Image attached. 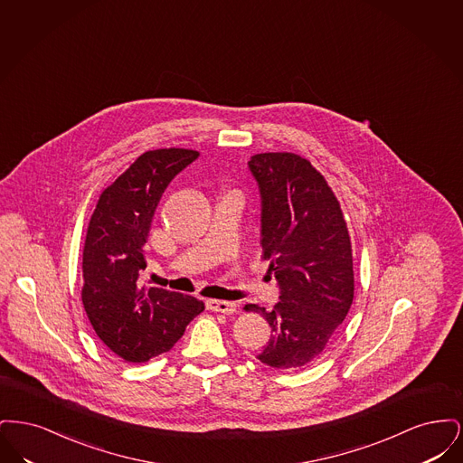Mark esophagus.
<instances>
[{"label":"esophagus","instance_id":"esophagus-1","mask_svg":"<svg viewBox=\"0 0 463 463\" xmlns=\"http://www.w3.org/2000/svg\"><path fill=\"white\" fill-rule=\"evenodd\" d=\"M206 307L210 308V310H213V312L227 314V316H231V314L236 312V304L225 302V300H208V302H206Z\"/></svg>","mask_w":463,"mask_h":463}]
</instances>
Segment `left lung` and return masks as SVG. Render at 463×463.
<instances>
[{"mask_svg":"<svg viewBox=\"0 0 463 463\" xmlns=\"http://www.w3.org/2000/svg\"><path fill=\"white\" fill-rule=\"evenodd\" d=\"M248 166L262 196V257L281 295L272 310H244L264 316L272 330L257 359L298 370L328 347L353 306L351 236L338 199L308 159L262 153Z\"/></svg>","mask_w":463,"mask_h":463,"instance_id":"8db88e82","label":"left lung"}]
</instances>
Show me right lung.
Wrapping results in <instances>:
<instances>
[{
	"mask_svg": "<svg viewBox=\"0 0 463 463\" xmlns=\"http://www.w3.org/2000/svg\"><path fill=\"white\" fill-rule=\"evenodd\" d=\"M198 151L156 149L135 159L102 191L83 248L81 300L97 336L128 363L166 353L204 310L189 295L144 287V244L168 184Z\"/></svg>",
	"mask_w": 463,
	"mask_h": 463,
	"instance_id": "1",
	"label": "right lung"
}]
</instances>
